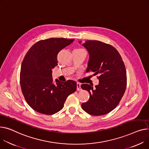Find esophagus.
Listing matches in <instances>:
<instances>
[{"mask_svg":"<svg viewBox=\"0 0 149 149\" xmlns=\"http://www.w3.org/2000/svg\"><path fill=\"white\" fill-rule=\"evenodd\" d=\"M77 89L78 91H81V84L77 83Z\"/></svg>","mask_w":149,"mask_h":149,"instance_id":"esophagus-1","label":"esophagus"}]
</instances>
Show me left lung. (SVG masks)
<instances>
[{
	"label": "left lung",
	"mask_w": 149,
	"mask_h": 149,
	"mask_svg": "<svg viewBox=\"0 0 149 149\" xmlns=\"http://www.w3.org/2000/svg\"><path fill=\"white\" fill-rule=\"evenodd\" d=\"M81 44V41H79ZM82 45L88 52L89 58L86 72L98 75L99 84H83L90 97L82 103L83 110L89 114L101 116L110 113L119 104L126 87V69L122 58L113 46L99 41H86Z\"/></svg>",
	"instance_id": "1"
}]
</instances>
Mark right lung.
I'll return each instance as SVG.
<instances>
[{
  "mask_svg": "<svg viewBox=\"0 0 149 149\" xmlns=\"http://www.w3.org/2000/svg\"><path fill=\"white\" fill-rule=\"evenodd\" d=\"M74 39L49 38L35 43L26 54L20 71L22 93L38 113L51 115L61 110L68 96L77 90L73 80L53 81L52 69L57 65L58 52Z\"/></svg>",
  "mask_w": 149,
  "mask_h": 149,
  "instance_id": "right-lung-1",
  "label": "right lung"
}]
</instances>
